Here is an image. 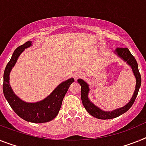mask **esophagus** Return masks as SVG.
<instances>
[{"instance_id": "1", "label": "esophagus", "mask_w": 146, "mask_h": 146, "mask_svg": "<svg viewBox=\"0 0 146 146\" xmlns=\"http://www.w3.org/2000/svg\"><path fill=\"white\" fill-rule=\"evenodd\" d=\"M83 76V73L82 72H76V73L74 74V76H75L76 79H79L80 77H82Z\"/></svg>"}]
</instances>
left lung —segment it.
Masks as SVG:
<instances>
[{
  "mask_svg": "<svg viewBox=\"0 0 146 146\" xmlns=\"http://www.w3.org/2000/svg\"><path fill=\"white\" fill-rule=\"evenodd\" d=\"M115 53L131 67L133 75L136 78L135 90H134L131 99L130 100L129 102L127 105L112 111H102V109L96 106L89 100L88 94H89L90 89H89L88 84H87L86 82H84L82 79H78V82L81 85V99H82V102L84 108L86 109V111L93 117L100 119H109L116 118L128 111L135 101L138 92H139V89L141 85V76H140L139 69H138L137 62L136 61L135 58L132 56L129 50L126 47H118L115 50Z\"/></svg>",
  "mask_w": 146,
  "mask_h": 146,
  "instance_id": "obj_1",
  "label": "left lung"
}]
</instances>
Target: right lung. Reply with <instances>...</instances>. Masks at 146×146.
Segmentation results:
<instances>
[{
  "instance_id": "add662e5",
  "label": "right lung",
  "mask_w": 146,
  "mask_h": 146,
  "mask_svg": "<svg viewBox=\"0 0 146 146\" xmlns=\"http://www.w3.org/2000/svg\"><path fill=\"white\" fill-rule=\"evenodd\" d=\"M31 45L32 41H28L23 45L18 46L14 51L3 73V91L6 100L18 116L27 122L42 123L50 122L57 116L64 97L70 85L74 82V79L70 78L58 84L47 97L38 102L29 103L18 98L14 94L9 84V73L21 53Z\"/></svg>"
}]
</instances>
